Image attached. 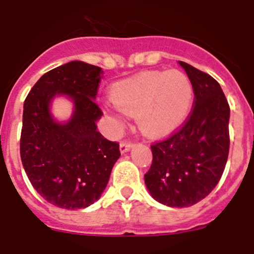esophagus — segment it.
I'll list each match as a JSON object with an SVG mask.
<instances>
[{
  "instance_id": "34e87169",
  "label": "esophagus",
  "mask_w": 254,
  "mask_h": 254,
  "mask_svg": "<svg viewBox=\"0 0 254 254\" xmlns=\"http://www.w3.org/2000/svg\"><path fill=\"white\" fill-rule=\"evenodd\" d=\"M132 146H134V145H132L131 142H122V144H120V152H122V154H125V152L129 151Z\"/></svg>"
}]
</instances>
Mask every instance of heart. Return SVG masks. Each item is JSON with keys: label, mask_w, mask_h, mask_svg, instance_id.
Here are the masks:
<instances>
[{"label": "heart", "mask_w": 254, "mask_h": 254, "mask_svg": "<svg viewBox=\"0 0 254 254\" xmlns=\"http://www.w3.org/2000/svg\"><path fill=\"white\" fill-rule=\"evenodd\" d=\"M110 94L114 104H105V110L118 129L125 125V113L136 115L144 134L159 136L184 123L192 105L193 88L180 70H149L117 82Z\"/></svg>", "instance_id": "1"}]
</instances>
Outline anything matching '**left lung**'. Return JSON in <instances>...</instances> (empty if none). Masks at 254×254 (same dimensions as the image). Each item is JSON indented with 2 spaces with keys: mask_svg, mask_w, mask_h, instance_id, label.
I'll use <instances>...</instances> for the list:
<instances>
[{
  "mask_svg": "<svg viewBox=\"0 0 254 254\" xmlns=\"http://www.w3.org/2000/svg\"><path fill=\"white\" fill-rule=\"evenodd\" d=\"M195 93L186 124L151 146L152 164L145 185L157 202L190 207L203 200L220 181L230 151V107L211 75L179 61Z\"/></svg>",
  "mask_w": 254,
  "mask_h": 254,
  "instance_id": "1",
  "label": "left lung"
}]
</instances>
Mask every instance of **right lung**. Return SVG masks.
<instances>
[{
  "mask_svg": "<svg viewBox=\"0 0 254 254\" xmlns=\"http://www.w3.org/2000/svg\"><path fill=\"white\" fill-rule=\"evenodd\" d=\"M103 69L73 61L42 75L23 104L21 160L37 192L52 205L79 210L104 192L119 144L98 131L103 113L95 104ZM73 104L68 121L51 114L56 97Z\"/></svg>",
  "mask_w": 254,
  "mask_h": 254,
  "instance_id": "obj_1",
  "label": "right lung"
}]
</instances>
